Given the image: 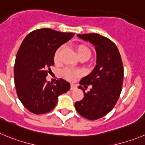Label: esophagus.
<instances>
[{
  "mask_svg": "<svg viewBox=\"0 0 145 145\" xmlns=\"http://www.w3.org/2000/svg\"><path fill=\"white\" fill-rule=\"evenodd\" d=\"M76 89V86L75 84H71V91H73V90H75Z\"/></svg>",
  "mask_w": 145,
  "mask_h": 145,
  "instance_id": "34e87169",
  "label": "esophagus"
}]
</instances>
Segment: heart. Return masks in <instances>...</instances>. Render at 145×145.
Returning <instances> with one entry per match:
<instances>
[{"label": "heart", "mask_w": 145, "mask_h": 145, "mask_svg": "<svg viewBox=\"0 0 145 145\" xmlns=\"http://www.w3.org/2000/svg\"><path fill=\"white\" fill-rule=\"evenodd\" d=\"M63 47H59L57 50L56 51L55 54H54V61L56 63H58L60 60V54L61 51ZM77 52H78V55L79 56H87L89 58V56H91V51L88 47H86V46L80 45L77 47ZM62 76L64 77L65 79H66L67 80L72 81L75 79L76 77L78 76L79 74V72L78 71H76V70L66 68L62 71L61 72Z\"/></svg>", "instance_id": "b5f03b06"}]
</instances>
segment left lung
<instances>
[{
    "instance_id": "obj_1",
    "label": "left lung",
    "mask_w": 145,
    "mask_h": 145,
    "mask_svg": "<svg viewBox=\"0 0 145 145\" xmlns=\"http://www.w3.org/2000/svg\"><path fill=\"white\" fill-rule=\"evenodd\" d=\"M77 36L90 42L97 52V65L89 75L82 78V86L84 97L74 104L78 113L89 120L105 117L115 106L121 94L124 79V67L120 51L115 44L98 33L78 34Z\"/></svg>"
}]
</instances>
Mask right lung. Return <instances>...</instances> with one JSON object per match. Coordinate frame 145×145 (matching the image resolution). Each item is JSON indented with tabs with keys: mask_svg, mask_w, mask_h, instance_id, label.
I'll list each match as a JSON object with an SVG mask.
<instances>
[{
	"mask_svg": "<svg viewBox=\"0 0 145 145\" xmlns=\"http://www.w3.org/2000/svg\"><path fill=\"white\" fill-rule=\"evenodd\" d=\"M74 36L40 28L23 40L15 61L14 82L18 97L29 112L36 114L50 112L56 106L58 97L70 89V84L64 79L52 84L46 78L54 64L56 51Z\"/></svg>",
	"mask_w": 145,
	"mask_h": 145,
	"instance_id": "add662e5",
	"label": "right lung"
}]
</instances>
